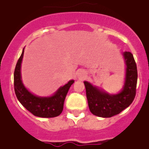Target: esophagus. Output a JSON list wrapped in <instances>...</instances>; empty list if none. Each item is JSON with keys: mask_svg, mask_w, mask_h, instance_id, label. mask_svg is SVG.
I'll return each instance as SVG.
<instances>
[{"mask_svg": "<svg viewBox=\"0 0 149 149\" xmlns=\"http://www.w3.org/2000/svg\"><path fill=\"white\" fill-rule=\"evenodd\" d=\"M84 75H85V73H84V71H82V70H80V71H79V76L81 78H84Z\"/></svg>", "mask_w": 149, "mask_h": 149, "instance_id": "esophagus-1", "label": "esophagus"}]
</instances>
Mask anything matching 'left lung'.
I'll use <instances>...</instances> for the list:
<instances>
[{"instance_id": "8db88e82", "label": "left lung", "mask_w": 149, "mask_h": 149, "mask_svg": "<svg viewBox=\"0 0 149 149\" xmlns=\"http://www.w3.org/2000/svg\"><path fill=\"white\" fill-rule=\"evenodd\" d=\"M123 56L126 64V74L124 87L120 93L108 94L88 81H84L89 109L95 116L107 118L119 114L134 100L137 82L136 62L131 52H125Z\"/></svg>"}]
</instances>
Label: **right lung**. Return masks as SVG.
<instances>
[{
    "label": "right lung",
    "instance_id": "add662e5",
    "mask_svg": "<svg viewBox=\"0 0 149 149\" xmlns=\"http://www.w3.org/2000/svg\"><path fill=\"white\" fill-rule=\"evenodd\" d=\"M24 48L16 64L14 72V89L17 99L27 111L38 117L51 118L61 114L64 107L65 97L73 80L61 87L53 96L49 97H39L32 94L24 86L21 76V65Z\"/></svg>",
    "mask_w": 149,
    "mask_h": 149
}]
</instances>
